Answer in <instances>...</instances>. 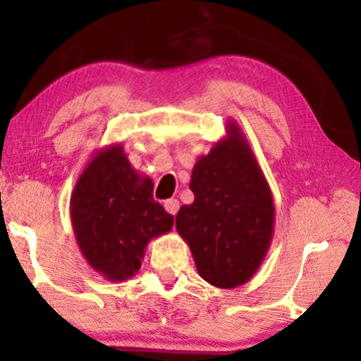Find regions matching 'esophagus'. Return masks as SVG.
<instances>
[{
	"instance_id": "1",
	"label": "esophagus",
	"mask_w": 361,
	"mask_h": 361,
	"mask_svg": "<svg viewBox=\"0 0 361 361\" xmlns=\"http://www.w3.org/2000/svg\"><path fill=\"white\" fill-rule=\"evenodd\" d=\"M179 200L177 199H169V200H166L164 202V209H166V212L167 214H171V215H176L177 212H179Z\"/></svg>"
}]
</instances>
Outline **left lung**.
Listing matches in <instances>:
<instances>
[{
  "label": "left lung",
  "mask_w": 361,
  "mask_h": 361,
  "mask_svg": "<svg viewBox=\"0 0 361 361\" xmlns=\"http://www.w3.org/2000/svg\"><path fill=\"white\" fill-rule=\"evenodd\" d=\"M194 202L182 205L176 228L207 283L233 289L253 278L274 233L269 184L238 123L192 169Z\"/></svg>",
  "instance_id": "1"
}]
</instances>
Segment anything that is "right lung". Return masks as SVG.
<instances>
[{
	"instance_id": "add662e5",
	"label": "right lung",
	"mask_w": 361,
	"mask_h": 361,
	"mask_svg": "<svg viewBox=\"0 0 361 361\" xmlns=\"http://www.w3.org/2000/svg\"><path fill=\"white\" fill-rule=\"evenodd\" d=\"M71 220L83 258L113 283L133 278L147 243L174 225L152 199V180L131 166L121 145L103 147L88 161L73 187Z\"/></svg>"
}]
</instances>
